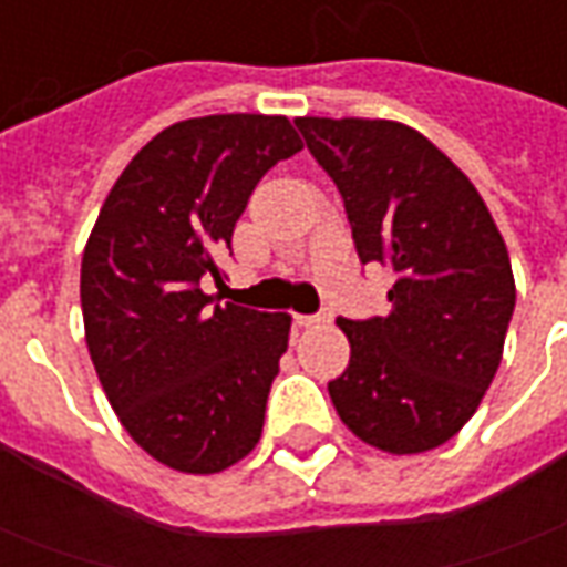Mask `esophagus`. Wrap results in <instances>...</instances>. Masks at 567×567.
<instances>
[{
  "label": "esophagus",
  "mask_w": 567,
  "mask_h": 567,
  "mask_svg": "<svg viewBox=\"0 0 567 567\" xmlns=\"http://www.w3.org/2000/svg\"><path fill=\"white\" fill-rule=\"evenodd\" d=\"M324 321H331L328 316H295L297 328H319Z\"/></svg>",
  "instance_id": "34e87169"
}]
</instances>
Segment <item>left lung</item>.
Returning <instances> with one entry per match:
<instances>
[{
	"label": "left lung",
	"instance_id": "left-lung-1",
	"mask_svg": "<svg viewBox=\"0 0 567 567\" xmlns=\"http://www.w3.org/2000/svg\"><path fill=\"white\" fill-rule=\"evenodd\" d=\"M346 203L361 264L398 272L392 312L340 319L349 368L328 382L343 425L392 455L455 437L495 380L516 285L471 178L419 130L380 117H297Z\"/></svg>",
	"mask_w": 567,
	"mask_h": 567
}]
</instances>
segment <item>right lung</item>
<instances>
[{
  "label": "right lung",
  "mask_w": 567,
  "mask_h": 567,
  "mask_svg": "<svg viewBox=\"0 0 567 567\" xmlns=\"http://www.w3.org/2000/svg\"><path fill=\"white\" fill-rule=\"evenodd\" d=\"M303 148L285 115H209L157 133L109 190L81 258L84 340L109 404L151 458L218 474L264 431L291 316L199 288L267 169Z\"/></svg>",
  "instance_id": "right-lung-1"
}]
</instances>
